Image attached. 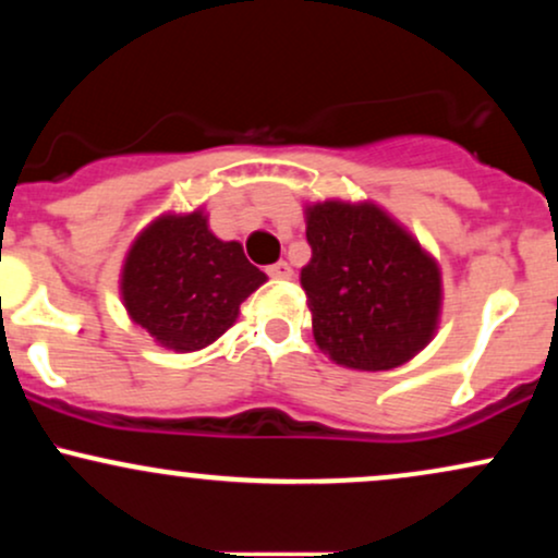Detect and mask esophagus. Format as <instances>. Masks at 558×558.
<instances>
[{"label":"esophagus","instance_id":"obj_1","mask_svg":"<svg viewBox=\"0 0 558 558\" xmlns=\"http://www.w3.org/2000/svg\"><path fill=\"white\" fill-rule=\"evenodd\" d=\"M265 272L270 275V278H280V280H286V278H291V267H288V262H275V265H270V267H265Z\"/></svg>","mask_w":558,"mask_h":558}]
</instances>
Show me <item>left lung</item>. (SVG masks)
Instances as JSON below:
<instances>
[{
    "mask_svg": "<svg viewBox=\"0 0 558 558\" xmlns=\"http://www.w3.org/2000/svg\"><path fill=\"white\" fill-rule=\"evenodd\" d=\"M312 259L301 288L319 349L354 369H390L433 338L438 265L375 204L325 202L306 209Z\"/></svg>",
    "mask_w": 558,
    "mask_h": 558,
    "instance_id": "8db88e82",
    "label": "left lung"
}]
</instances>
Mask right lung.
<instances>
[{
	"label": "right lung",
	"mask_w": 558,
	"mask_h": 558,
	"mask_svg": "<svg viewBox=\"0 0 558 558\" xmlns=\"http://www.w3.org/2000/svg\"><path fill=\"white\" fill-rule=\"evenodd\" d=\"M241 243L209 233L202 213L159 217L138 235L123 267L133 323L175 351H196L239 317L241 301L265 283Z\"/></svg>",
	"instance_id": "right-lung-1"
}]
</instances>
